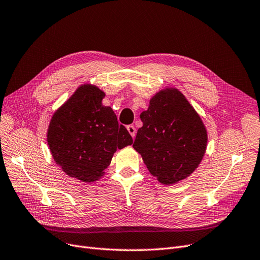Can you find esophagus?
Masks as SVG:
<instances>
[{
  "label": "esophagus",
  "instance_id": "esophagus-1",
  "mask_svg": "<svg viewBox=\"0 0 260 260\" xmlns=\"http://www.w3.org/2000/svg\"><path fill=\"white\" fill-rule=\"evenodd\" d=\"M127 131H128V133L131 134V136L134 138L136 136V128H135V126H134V125H127Z\"/></svg>",
  "mask_w": 260,
  "mask_h": 260
}]
</instances>
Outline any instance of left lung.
<instances>
[{"mask_svg": "<svg viewBox=\"0 0 260 260\" xmlns=\"http://www.w3.org/2000/svg\"><path fill=\"white\" fill-rule=\"evenodd\" d=\"M140 119L133 148L151 176L165 185L188 178L205 156L208 132L183 93L172 86L159 90Z\"/></svg>", "mask_w": 260, "mask_h": 260, "instance_id": "1", "label": "left lung"}]
</instances>
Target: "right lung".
<instances>
[{
    "label": "right lung",
    "mask_w": 260,
    "mask_h": 260,
    "mask_svg": "<svg viewBox=\"0 0 260 260\" xmlns=\"http://www.w3.org/2000/svg\"><path fill=\"white\" fill-rule=\"evenodd\" d=\"M105 95L95 84L79 85L54 111L47 129L55 164L83 183L102 179L117 149L133 143L111 107L103 105Z\"/></svg>",
    "instance_id": "obj_1"
}]
</instances>
